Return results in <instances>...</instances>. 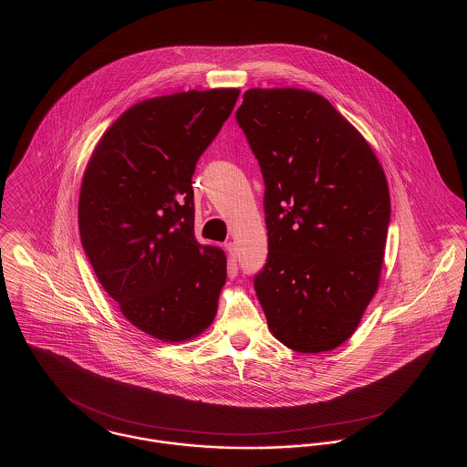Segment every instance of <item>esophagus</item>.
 Instances as JSON below:
<instances>
[{
  "label": "esophagus",
  "instance_id": "1",
  "mask_svg": "<svg viewBox=\"0 0 467 467\" xmlns=\"http://www.w3.org/2000/svg\"><path fill=\"white\" fill-rule=\"evenodd\" d=\"M223 246H225V252L229 254V261L234 263V261H236V246H234L233 242H227Z\"/></svg>",
  "mask_w": 467,
  "mask_h": 467
}]
</instances>
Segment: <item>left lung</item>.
<instances>
[{"instance_id":"obj_1","label":"left lung","mask_w":467,"mask_h":467,"mask_svg":"<svg viewBox=\"0 0 467 467\" xmlns=\"http://www.w3.org/2000/svg\"><path fill=\"white\" fill-rule=\"evenodd\" d=\"M236 119L266 183L269 252L254 285L267 327L296 352L334 350L379 285L385 171L366 138L313 90L248 89Z\"/></svg>"}]
</instances>
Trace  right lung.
I'll return each mask as SVG.
<instances>
[{
  "label": "right lung",
  "instance_id": "right-lung-1",
  "mask_svg": "<svg viewBox=\"0 0 467 467\" xmlns=\"http://www.w3.org/2000/svg\"><path fill=\"white\" fill-rule=\"evenodd\" d=\"M240 96L236 88L143 99L96 143L78 198L82 246L134 327L164 343L204 333L227 257L194 236L196 162Z\"/></svg>",
  "mask_w": 467,
  "mask_h": 467
}]
</instances>
